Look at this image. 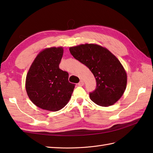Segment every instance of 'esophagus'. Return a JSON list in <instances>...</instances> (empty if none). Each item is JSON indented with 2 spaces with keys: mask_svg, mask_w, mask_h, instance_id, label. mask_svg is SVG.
<instances>
[{
  "mask_svg": "<svg viewBox=\"0 0 153 153\" xmlns=\"http://www.w3.org/2000/svg\"><path fill=\"white\" fill-rule=\"evenodd\" d=\"M77 85H78L79 86H81V87H82V86H83V85H84V82H83L82 80H81L80 82H79L78 83H77Z\"/></svg>",
  "mask_w": 153,
  "mask_h": 153,
  "instance_id": "obj_1",
  "label": "esophagus"
}]
</instances>
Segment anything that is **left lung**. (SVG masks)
<instances>
[{
	"label": "left lung",
	"instance_id": "8db88e82",
	"mask_svg": "<svg viewBox=\"0 0 153 153\" xmlns=\"http://www.w3.org/2000/svg\"><path fill=\"white\" fill-rule=\"evenodd\" d=\"M71 55L89 68L95 76L97 88L91 100L101 106H109L121 98L127 85V74L120 60L100 45L81 44L70 47Z\"/></svg>",
	"mask_w": 153,
	"mask_h": 153
}]
</instances>
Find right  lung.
Masks as SVG:
<instances>
[{
    "instance_id": "add662e5",
    "label": "right lung",
    "mask_w": 153,
    "mask_h": 153,
    "mask_svg": "<svg viewBox=\"0 0 153 153\" xmlns=\"http://www.w3.org/2000/svg\"><path fill=\"white\" fill-rule=\"evenodd\" d=\"M62 47L46 48L31 64L25 79L29 98L39 108L56 112L66 106L75 85L68 82V73L59 68Z\"/></svg>"
}]
</instances>
